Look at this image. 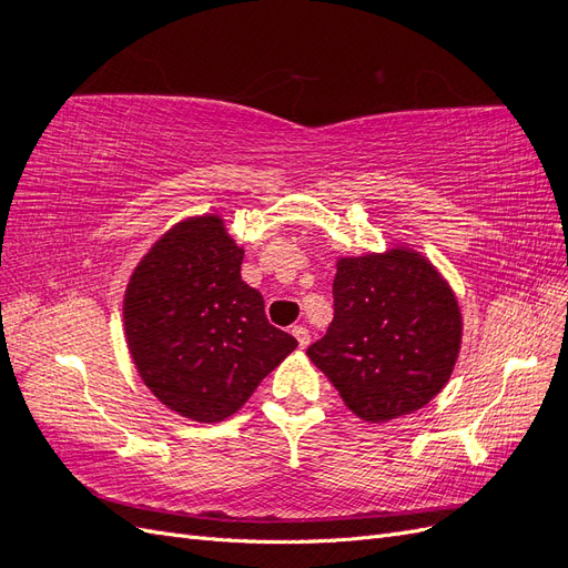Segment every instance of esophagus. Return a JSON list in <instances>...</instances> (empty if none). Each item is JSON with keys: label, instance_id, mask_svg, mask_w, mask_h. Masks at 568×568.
Returning <instances> with one entry per match:
<instances>
[{"label": "esophagus", "instance_id": "obj_1", "mask_svg": "<svg viewBox=\"0 0 568 568\" xmlns=\"http://www.w3.org/2000/svg\"><path fill=\"white\" fill-rule=\"evenodd\" d=\"M291 334L296 336V341H298V346H301V348H305L307 343H311V332H307V326H303V324L291 326Z\"/></svg>", "mask_w": 568, "mask_h": 568}]
</instances>
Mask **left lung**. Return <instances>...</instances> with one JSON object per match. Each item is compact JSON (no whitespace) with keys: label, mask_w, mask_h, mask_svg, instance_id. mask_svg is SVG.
I'll list each match as a JSON object with an SVG mask.
<instances>
[{"label":"left lung","mask_w":568,"mask_h":568,"mask_svg":"<svg viewBox=\"0 0 568 568\" xmlns=\"http://www.w3.org/2000/svg\"><path fill=\"white\" fill-rule=\"evenodd\" d=\"M332 294L334 320L307 357L359 419L409 415L448 384L462 315L424 255L390 248L341 257Z\"/></svg>","instance_id":"1"}]
</instances>
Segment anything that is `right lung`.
I'll use <instances>...</instances> for the list:
<instances>
[{
	"instance_id": "right-lung-1",
	"label": "right lung",
	"mask_w": 568,
	"mask_h": 568,
	"mask_svg": "<svg viewBox=\"0 0 568 568\" xmlns=\"http://www.w3.org/2000/svg\"><path fill=\"white\" fill-rule=\"evenodd\" d=\"M244 248L217 215L165 232L125 291L128 348L156 398L194 422H222L298 341L272 326L242 280Z\"/></svg>"
}]
</instances>
